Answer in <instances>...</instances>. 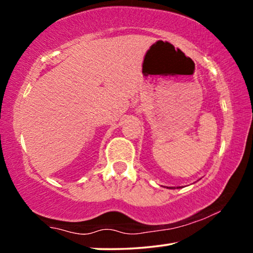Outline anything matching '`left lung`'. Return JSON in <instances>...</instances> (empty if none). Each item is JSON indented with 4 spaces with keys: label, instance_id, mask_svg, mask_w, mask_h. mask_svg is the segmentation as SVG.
<instances>
[{
    "label": "left lung",
    "instance_id": "8db88e82",
    "mask_svg": "<svg viewBox=\"0 0 253 253\" xmlns=\"http://www.w3.org/2000/svg\"><path fill=\"white\" fill-rule=\"evenodd\" d=\"M168 188H171V189H173L174 187H168ZM177 188H180V187H177Z\"/></svg>",
    "mask_w": 253,
    "mask_h": 253
}]
</instances>
